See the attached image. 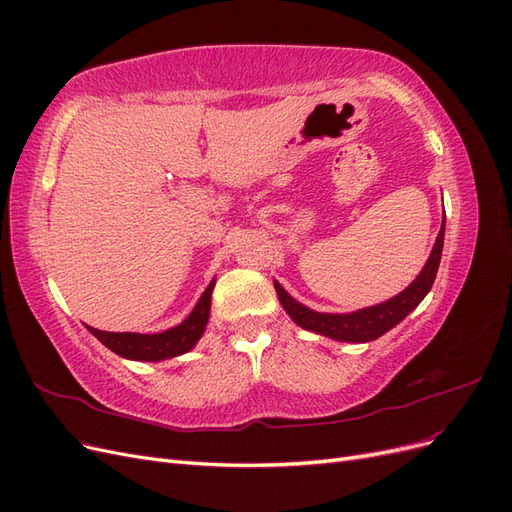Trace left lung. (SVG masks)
Segmentation results:
<instances>
[{
    "label": "left lung",
    "instance_id": "left-lung-1",
    "mask_svg": "<svg viewBox=\"0 0 512 512\" xmlns=\"http://www.w3.org/2000/svg\"><path fill=\"white\" fill-rule=\"evenodd\" d=\"M442 245H444V224L438 232L436 245H433L431 256L423 271L418 273L416 280L391 301H384L380 305L359 309L354 314H318L307 309L305 305L294 301L290 294L275 282L277 297H280L288 316L299 324V327L320 333L324 337L337 339V342H371L389 329H393L397 322L404 320L412 309L425 299V294L433 286L436 273L442 258Z\"/></svg>",
    "mask_w": 512,
    "mask_h": 512
}]
</instances>
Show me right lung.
Wrapping results in <instances>:
<instances>
[{"label": "right lung", "mask_w": 512, "mask_h": 512, "mask_svg": "<svg viewBox=\"0 0 512 512\" xmlns=\"http://www.w3.org/2000/svg\"><path fill=\"white\" fill-rule=\"evenodd\" d=\"M213 286L215 282L207 286L203 297H200V301L192 309V314L185 318L179 327L168 329L164 333L143 335V333H108V331H98L94 327H87V329L91 331V335H96L108 350H113L119 356H126V359H134V361L173 359V356L192 350L200 339V335H203L205 324L209 320Z\"/></svg>", "instance_id": "1"}]
</instances>
